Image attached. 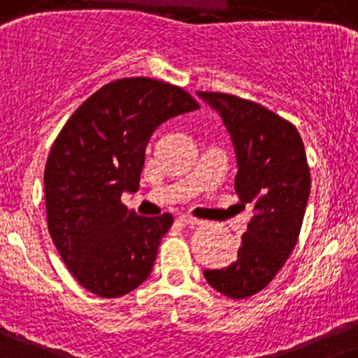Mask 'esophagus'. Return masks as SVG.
Returning a JSON list of instances; mask_svg holds the SVG:
<instances>
[{
  "label": "esophagus",
  "instance_id": "obj_1",
  "mask_svg": "<svg viewBox=\"0 0 358 358\" xmlns=\"http://www.w3.org/2000/svg\"><path fill=\"white\" fill-rule=\"evenodd\" d=\"M180 223L183 224H201V221L196 217H192V215H180Z\"/></svg>",
  "mask_w": 358,
  "mask_h": 358
}]
</instances>
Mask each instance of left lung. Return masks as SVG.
Instances as JSON below:
<instances>
[{
    "label": "left lung",
    "mask_w": 358,
    "mask_h": 358,
    "mask_svg": "<svg viewBox=\"0 0 358 358\" xmlns=\"http://www.w3.org/2000/svg\"><path fill=\"white\" fill-rule=\"evenodd\" d=\"M223 117L235 146L239 171L235 192L253 208L237 259L203 271L217 292L244 299L269 285L298 241L310 194V169L294 124L251 99L198 91Z\"/></svg>",
    "instance_id": "obj_1"
}]
</instances>
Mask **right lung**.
Masks as SVG:
<instances>
[{
	"instance_id": "add662e5",
	"label": "right lung",
	"mask_w": 358,
	"mask_h": 358,
	"mask_svg": "<svg viewBox=\"0 0 358 358\" xmlns=\"http://www.w3.org/2000/svg\"><path fill=\"white\" fill-rule=\"evenodd\" d=\"M196 108L178 85L119 78L89 96L57 135L44 169L48 230L67 269L92 294L119 298L150 276L173 215H137L121 194L139 189L153 131Z\"/></svg>"
}]
</instances>
